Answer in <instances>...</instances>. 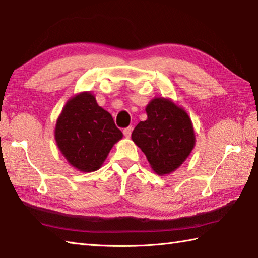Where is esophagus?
Returning <instances> with one entry per match:
<instances>
[{"instance_id":"esophagus-1","label":"esophagus","mask_w":258,"mask_h":258,"mask_svg":"<svg viewBox=\"0 0 258 258\" xmlns=\"http://www.w3.org/2000/svg\"><path fill=\"white\" fill-rule=\"evenodd\" d=\"M132 133H133V126L132 125L128 126V128L123 129V135L126 138H130V136H132Z\"/></svg>"}]
</instances>
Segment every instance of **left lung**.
Returning <instances> with one entry per match:
<instances>
[{"mask_svg":"<svg viewBox=\"0 0 258 258\" xmlns=\"http://www.w3.org/2000/svg\"><path fill=\"white\" fill-rule=\"evenodd\" d=\"M146 113L147 120L139 122L132 138L154 172L169 174L186 161L195 146L191 120L182 107L164 97L152 99Z\"/></svg>","mask_w":258,"mask_h":258,"instance_id":"left-lung-1","label":"left lung"}]
</instances>
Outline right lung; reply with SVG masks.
<instances>
[{
    "label": "right lung",
    "mask_w": 258,
    "mask_h": 258,
    "mask_svg": "<svg viewBox=\"0 0 258 258\" xmlns=\"http://www.w3.org/2000/svg\"><path fill=\"white\" fill-rule=\"evenodd\" d=\"M54 133L62 155L83 172L101 168L113 145L123 136L112 115L98 105L89 92L80 93L67 102Z\"/></svg>",
    "instance_id": "obj_1"
}]
</instances>
